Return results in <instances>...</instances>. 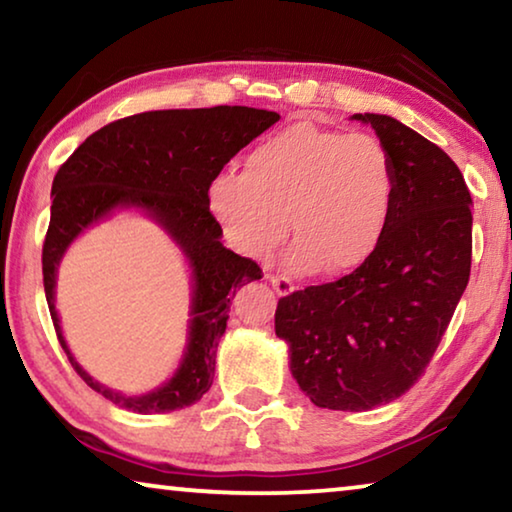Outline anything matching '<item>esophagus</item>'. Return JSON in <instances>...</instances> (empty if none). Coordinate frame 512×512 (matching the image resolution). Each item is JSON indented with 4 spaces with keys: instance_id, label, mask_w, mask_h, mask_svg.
<instances>
[{
    "instance_id": "obj_1",
    "label": "esophagus",
    "mask_w": 512,
    "mask_h": 512,
    "mask_svg": "<svg viewBox=\"0 0 512 512\" xmlns=\"http://www.w3.org/2000/svg\"><path fill=\"white\" fill-rule=\"evenodd\" d=\"M269 282L280 296H287V294H291V291H294V282L285 278V275H269Z\"/></svg>"
}]
</instances>
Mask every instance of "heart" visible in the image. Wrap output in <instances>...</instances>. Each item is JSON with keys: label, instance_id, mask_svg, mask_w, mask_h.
I'll return each mask as SVG.
<instances>
[{"label": "heart", "instance_id": "obj_1", "mask_svg": "<svg viewBox=\"0 0 512 512\" xmlns=\"http://www.w3.org/2000/svg\"><path fill=\"white\" fill-rule=\"evenodd\" d=\"M394 196V159L378 136L296 123L253 148L241 175H218L209 209L241 255L266 262L287 232L291 271L335 278L376 253Z\"/></svg>", "mask_w": 512, "mask_h": 512}]
</instances>
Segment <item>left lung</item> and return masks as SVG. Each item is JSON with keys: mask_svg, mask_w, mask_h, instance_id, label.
Returning a JSON list of instances; mask_svg holds the SVG:
<instances>
[{"mask_svg": "<svg viewBox=\"0 0 512 512\" xmlns=\"http://www.w3.org/2000/svg\"><path fill=\"white\" fill-rule=\"evenodd\" d=\"M396 168L383 241L360 269L278 300L298 387L319 408L362 412L424 376L472 271V196L442 148L396 118L355 113Z\"/></svg>", "mask_w": 512, "mask_h": 512, "instance_id": "obj_1", "label": "left lung"}]
</instances>
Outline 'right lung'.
Segmentation results:
<instances>
[{"label":"right lung","mask_w":512,"mask_h":512,"mask_svg":"<svg viewBox=\"0 0 512 512\" xmlns=\"http://www.w3.org/2000/svg\"><path fill=\"white\" fill-rule=\"evenodd\" d=\"M275 111L250 107L145 111L104 125L70 154L52 182L43 243V285L59 344L84 383L120 408L157 415L202 399L237 289L262 278L253 259L227 250L209 212V186L241 148L275 125ZM118 206H141L181 243L194 269L190 346L176 376L143 397H123L93 381L67 351L53 310L55 269L79 231Z\"/></svg>","instance_id":"obj_1"}]
</instances>
